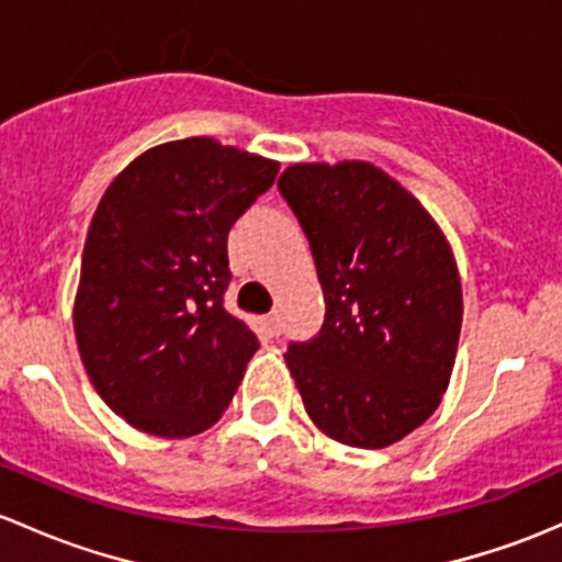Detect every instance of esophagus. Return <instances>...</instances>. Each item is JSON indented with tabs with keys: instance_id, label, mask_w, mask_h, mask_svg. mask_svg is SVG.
<instances>
[{
	"instance_id": "esophagus-1",
	"label": "esophagus",
	"mask_w": 562,
	"mask_h": 562,
	"mask_svg": "<svg viewBox=\"0 0 562 562\" xmlns=\"http://www.w3.org/2000/svg\"><path fill=\"white\" fill-rule=\"evenodd\" d=\"M263 326H266V330H269V336H280V330H282L280 312H269V315L263 317Z\"/></svg>"
}]
</instances>
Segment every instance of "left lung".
I'll return each mask as SVG.
<instances>
[{
    "instance_id": "1",
    "label": "left lung",
    "mask_w": 562,
    "mask_h": 562,
    "mask_svg": "<svg viewBox=\"0 0 562 562\" xmlns=\"http://www.w3.org/2000/svg\"><path fill=\"white\" fill-rule=\"evenodd\" d=\"M277 188L326 299L321 330L285 352L306 415L347 447L393 445L450 385L463 321L450 245L406 188L366 161L296 164Z\"/></svg>"
}]
</instances>
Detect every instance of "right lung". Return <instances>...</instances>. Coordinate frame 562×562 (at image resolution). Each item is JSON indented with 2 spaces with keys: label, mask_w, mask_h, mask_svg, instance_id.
<instances>
[{
  "label": "right lung",
  "mask_w": 562,
  "mask_h": 562,
  "mask_svg": "<svg viewBox=\"0 0 562 562\" xmlns=\"http://www.w3.org/2000/svg\"><path fill=\"white\" fill-rule=\"evenodd\" d=\"M280 164L210 137L134 158L93 212L75 336L93 387L134 428L196 436L232 404L258 336L223 306L228 232Z\"/></svg>",
  "instance_id": "add662e5"
}]
</instances>
